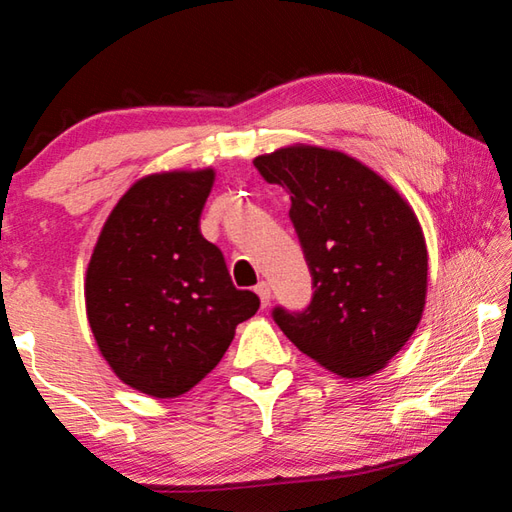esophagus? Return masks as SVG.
I'll return each instance as SVG.
<instances>
[{
	"instance_id": "1",
	"label": "esophagus",
	"mask_w": 512,
	"mask_h": 512,
	"mask_svg": "<svg viewBox=\"0 0 512 512\" xmlns=\"http://www.w3.org/2000/svg\"><path fill=\"white\" fill-rule=\"evenodd\" d=\"M255 293L259 296V300H262V307H266L268 302H271V284L268 282H259L255 287Z\"/></svg>"
}]
</instances>
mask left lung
<instances>
[{"mask_svg": "<svg viewBox=\"0 0 512 512\" xmlns=\"http://www.w3.org/2000/svg\"><path fill=\"white\" fill-rule=\"evenodd\" d=\"M253 164L291 194L289 216L316 289L302 314L277 307L275 323L334 375H375L411 339L427 302L429 255L413 207L336 149L289 144Z\"/></svg>", "mask_w": 512, "mask_h": 512, "instance_id": "left-lung-1", "label": "left lung"}]
</instances>
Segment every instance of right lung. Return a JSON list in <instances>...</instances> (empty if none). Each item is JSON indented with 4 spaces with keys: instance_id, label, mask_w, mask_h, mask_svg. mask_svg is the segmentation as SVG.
Wrapping results in <instances>:
<instances>
[{
    "instance_id": "1",
    "label": "right lung",
    "mask_w": 512,
    "mask_h": 512,
    "mask_svg": "<svg viewBox=\"0 0 512 512\" xmlns=\"http://www.w3.org/2000/svg\"><path fill=\"white\" fill-rule=\"evenodd\" d=\"M214 169L149 173L112 207L85 271V314L110 370L144 395L178 397L216 368L259 309L201 235Z\"/></svg>"
}]
</instances>
